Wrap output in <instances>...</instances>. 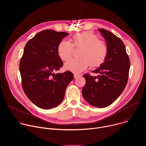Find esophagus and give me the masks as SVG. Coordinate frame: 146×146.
I'll use <instances>...</instances> for the list:
<instances>
[{"mask_svg": "<svg viewBox=\"0 0 146 146\" xmlns=\"http://www.w3.org/2000/svg\"><path fill=\"white\" fill-rule=\"evenodd\" d=\"M79 76H80V75H79L78 74L76 73H74V78H77V77H79Z\"/></svg>", "mask_w": 146, "mask_h": 146, "instance_id": "obj_1", "label": "esophagus"}]
</instances>
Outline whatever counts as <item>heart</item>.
<instances>
[{"instance_id":"1","label":"heart","mask_w":146,"mask_h":146,"mask_svg":"<svg viewBox=\"0 0 146 146\" xmlns=\"http://www.w3.org/2000/svg\"><path fill=\"white\" fill-rule=\"evenodd\" d=\"M73 43L66 40H62L58 46L59 57L65 61L72 56L74 46L82 48L79 58H73L66 63V69L74 73H80L86 70L90 65L92 67L100 66L105 62L108 54V47L105 41L91 31H86L74 35Z\"/></svg>"}]
</instances>
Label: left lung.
<instances>
[{
    "instance_id": "left-lung-1",
    "label": "left lung",
    "mask_w": 146,
    "mask_h": 146,
    "mask_svg": "<svg viewBox=\"0 0 146 146\" xmlns=\"http://www.w3.org/2000/svg\"><path fill=\"white\" fill-rule=\"evenodd\" d=\"M108 47L105 62L92 71L98 76L84 74L86 84L82 90L84 99L91 105L102 108L112 104L121 94L127 84L130 60L122 41L105 29H98Z\"/></svg>"
}]
</instances>
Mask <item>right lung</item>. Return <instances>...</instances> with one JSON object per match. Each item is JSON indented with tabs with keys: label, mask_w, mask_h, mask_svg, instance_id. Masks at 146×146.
Returning <instances> with one entry per match:
<instances>
[{
	"label": "right lung",
	"mask_w": 146,
	"mask_h": 146,
	"mask_svg": "<svg viewBox=\"0 0 146 146\" xmlns=\"http://www.w3.org/2000/svg\"><path fill=\"white\" fill-rule=\"evenodd\" d=\"M68 33L44 30L27 43L19 63L22 87L29 99L43 109L54 108L63 100L66 89L73 79L66 71L55 74L63 66L58 46Z\"/></svg>",
	"instance_id": "1"
}]
</instances>
